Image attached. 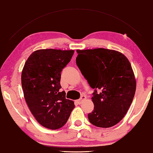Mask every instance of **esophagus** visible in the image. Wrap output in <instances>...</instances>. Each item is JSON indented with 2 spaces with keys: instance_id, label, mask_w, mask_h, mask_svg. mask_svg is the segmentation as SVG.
Segmentation results:
<instances>
[{
  "instance_id": "obj_1",
  "label": "esophagus",
  "mask_w": 153,
  "mask_h": 153,
  "mask_svg": "<svg viewBox=\"0 0 153 153\" xmlns=\"http://www.w3.org/2000/svg\"><path fill=\"white\" fill-rule=\"evenodd\" d=\"M85 99H86V96H82L81 97V98L77 100V102H78L79 104H81L82 103V100H85Z\"/></svg>"
}]
</instances>
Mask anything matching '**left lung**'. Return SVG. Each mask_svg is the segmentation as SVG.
I'll list each match as a JSON object with an SVG mask.
<instances>
[{
  "label": "left lung",
  "mask_w": 153,
  "mask_h": 153,
  "mask_svg": "<svg viewBox=\"0 0 153 153\" xmlns=\"http://www.w3.org/2000/svg\"><path fill=\"white\" fill-rule=\"evenodd\" d=\"M76 65L91 88L94 126L108 128L121 121L133 101L136 81L131 64L121 52L97 48L77 49ZM96 89H99L97 92Z\"/></svg>",
  "instance_id": "obj_1"
}]
</instances>
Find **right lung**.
Here are the masks:
<instances>
[{"label": "right lung", "instance_id": "add662e5", "mask_svg": "<svg viewBox=\"0 0 153 153\" xmlns=\"http://www.w3.org/2000/svg\"><path fill=\"white\" fill-rule=\"evenodd\" d=\"M74 50L39 49L26 60L22 72V86L30 111L40 124L50 129L63 127L74 104L66 98L60 85L61 72Z\"/></svg>", "mask_w": 153, "mask_h": 153}]
</instances>
